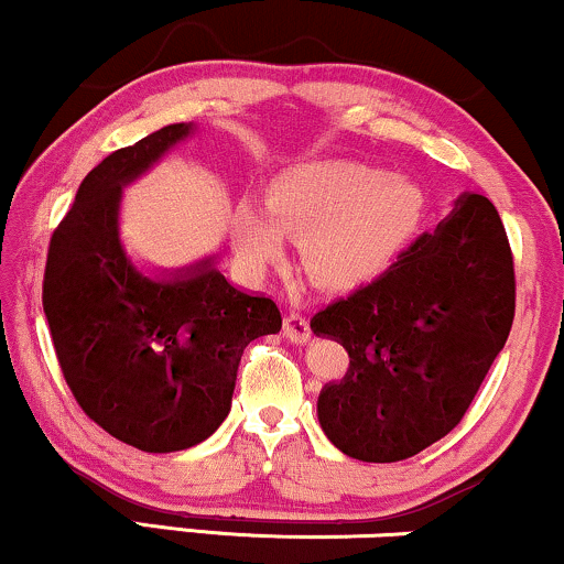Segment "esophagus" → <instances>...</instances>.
<instances>
[{"label":"esophagus","mask_w":564,"mask_h":564,"mask_svg":"<svg viewBox=\"0 0 564 564\" xmlns=\"http://www.w3.org/2000/svg\"><path fill=\"white\" fill-rule=\"evenodd\" d=\"M282 332H284V337H288L290 343H295V345L308 343V339H311V324L297 314H290L288 318H284Z\"/></svg>","instance_id":"esophagus-1"}]
</instances>
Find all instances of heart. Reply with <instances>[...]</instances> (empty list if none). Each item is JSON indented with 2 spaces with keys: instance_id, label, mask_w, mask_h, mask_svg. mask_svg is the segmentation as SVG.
I'll return each mask as SVG.
<instances>
[{
  "instance_id": "obj_1",
  "label": "heart",
  "mask_w": 564,
  "mask_h": 564,
  "mask_svg": "<svg viewBox=\"0 0 564 564\" xmlns=\"http://www.w3.org/2000/svg\"><path fill=\"white\" fill-rule=\"evenodd\" d=\"M421 185L384 166L314 159L282 170L263 191V212L238 204L229 240L248 267L280 259L284 238L303 240V263L332 290L358 288L381 274L421 225Z\"/></svg>"
}]
</instances>
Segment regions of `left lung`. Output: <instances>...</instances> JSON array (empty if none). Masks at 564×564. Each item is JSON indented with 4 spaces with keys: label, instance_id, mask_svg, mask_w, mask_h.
<instances>
[{
    "label": "left lung",
    "instance_id": "left-lung-1",
    "mask_svg": "<svg viewBox=\"0 0 564 564\" xmlns=\"http://www.w3.org/2000/svg\"><path fill=\"white\" fill-rule=\"evenodd\" d=\"M516 316V271L502 219L463 193L377 282L311 318L350 356L324 384L326 440L364 463L419 455L463 421Z\"/></svg>",
    "mask_w": 564,
    "mask_h": 564
}]
</instances>
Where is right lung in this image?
Wrapping results in <instances>:
<instances>
[{"label": "right lung", "instance_id": "1", "mask_svg": "<svg viewBox=\"0 0 564 564\" xmlns=\"http://www.w3.org/2000/svg\"><path fill=\"white\" fill-rule=\"evenodd\" d=\"M196 130L166 124L109 154L48 242L44 314L67 387L90 421L143 452L208 440L232 405L242 350L282 329L276 303L229 284L217 256L143 271L122 246V187Z\"/></svg>", "mask_w": 564, "mask_h": 564}]
</instances>
